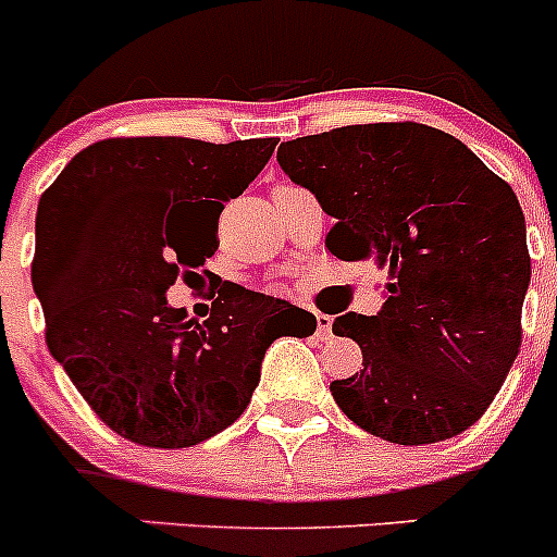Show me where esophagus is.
I'll use <instances>...</instances> for the list:
<instances>
[{"label": "esophagus", "instance_id": "esophagus-1", "mask_svg": "<svg viewBox=\"0 0 557 557\" xmlns=\"http://www.w3.org/2000/svg\"><path fill=\"white\" fill-rule=\"evenodd\" d=\"M314 320H318V336H320V339H329V336H331V323H334V320H331L329 314H323V312L314 314Z\"/></svg>", "mask_w": 557, "mask_h": 557}]
</instances>
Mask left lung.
Segmentation results:
<instances>
[{"instance_id":"obj_1","label":"left lung","mask_w":557,"mask_h":557,"mask_svg":"<svg viewBox=\"0 0 557 557\" xmlns=\"http://www.w3.org/2000/svg\"><path fill=\"white\" fill-rule=\"evenodd\" d=\"M277 161L334 218L325 247L385 272L383 310L334 320L363 352L361 374L331 383L334 401L396 445L463 434L520 352L531 256L515 190L453 134L412 121L290 139Z\"/></svg>"}]
</instances>
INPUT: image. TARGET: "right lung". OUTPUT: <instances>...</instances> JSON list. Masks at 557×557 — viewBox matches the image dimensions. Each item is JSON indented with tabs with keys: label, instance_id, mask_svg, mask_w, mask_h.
<instances>
[{
	"label": "right lung",
	"instance_id": "right-lung-1",
	"mask_svg": "<svg viewBox=\"0 0 557 557\" xmlns=\"http://www.w3.org/2000/svg\"><path fill=\"white\" fill-rule=\"evenodd\" d=\"M277 137L228 145L112 137L88 145L37 207L32 285L45 342L88 407L123 440L180 450L232 425L277 336H310L312 312L232 285L210 318L166 305L218 250L223 201L272 159Z\"/></svg>",
	"mask_w": 557,
	"mask_h": 557
}]
</instances>
